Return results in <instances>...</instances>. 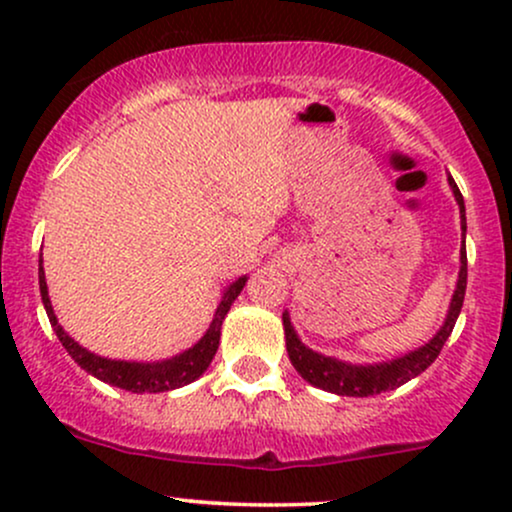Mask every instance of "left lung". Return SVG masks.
<instances>
[{"label": "left lung", "mask_w": 512, "mask_h": 512, "mask_svg": "<svg viewBox=\"0 0 512 512\" xmlns=\"http://www.w3.org/2000/svg\"><path fill=\"white\" fill-rule=\"evenodd\" d=\"M450 190L455 195L457 207H460V226H462V248H460V274H457V286L455 293L450 298L448 315H445L443 327L433 334L431 339L419 349L409 351V354L392 358V361L383 363H349L339 361L334 356L317 354V351L308 349L301 339H298L296 330L291 325V315L284 313V334H286V351L293 368L301 373L303 380H308L310 385L320 387V390L334 392V395L342 397H370L380 395V392L395 390V387L409 383L411 378L421 375L424 370L436 361L443 344L448 342L452 327H455L457 317H460L462 301H464V289H467V245H464V236H467V216H464V199L460 187L455 185V180L448 175Z\"/></svg>", "instance_id": "left-lung-1"}]
</instances>
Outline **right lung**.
I'll use <instances>...</instances> for the list:
<instances>
[{
    "instance_id": "add662e5",
    "label": "right lung",
    "mask_w": 512,
    "mask_h": 512,
    "mask_svg": "<svg viewBox=\"0 0 512 512\" xmlns=\"http://www.w3.org/2000/svg\"><path fill=\"white\" fill-rule=\"evenodd\" d=\"M38 281H40V296H43V305L45 313L50 317V325L55 330L57 339H60L64 349L69 351V356L79 363L86 373H91L93 378L103 380V383L120 387V390H129V392H168V390H178L182 385L195 383L199 375L209 368L211 358H214L216 349H219V339H221V325L226 320L228 310H231L233 301L238 298V293L243 291L245 281L248 276H240V279L233 281L226 291H223L219 308H216L214 320H211L209 330L204 332V337L199 339L195 346H190L182 354L173 356V358H163V361H115V358H105L93 354L81 346L79 342H74L67 332L62 330V325L57 322L55 310H52L50 296H48V281H45V269H43V255L38 260Z\"/></svg>"
}]
</instances>
